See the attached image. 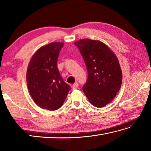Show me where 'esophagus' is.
Wrapping results in <instances>:
<instances>
[{
    "label": "esophagus",
    "instance_id": "34e87169",
    "mask_svg": "<svg viewBox=\"0 0 151 151\" xmlns=\"http://www.w3.org/2000/svg\"><path fill=\"white\" fill-rule=\"evenodd\" d=\"M72 88H73V89H77V88H78V83H75V84H74L72 86Z\"/></svg>",
    "mask_w": 151,
    "mask_h": 151
}]
</instances>
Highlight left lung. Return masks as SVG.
I'll return each instance as SVG.
<instances>
[{"mask_svg": "<svg viewBox=\"0 0 151 151\" xmlns=\"http://www.w3.org/2000/svg\"><path fill=\"white\" fill-rule=\"evenodd\" d=\"M74 43L78 48L88 72L83 91L93 106L104 107L115 97L121 86L123 75L117 58L101 41L82 39Z\"/></svg>", "mask_w": 151, "mask_h": 151, "instance_id": "left-lung-1", "label": "left lung"}]
</instances>
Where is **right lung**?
<instances>
[{"instance_id":"obj_1","label":"right lung","mask_w":151,"mask_h":151,"mask_svg":"<svg viewBox=\"0 0 151 151\" xmlns=\"http://www.w3.org/2000/svg\"><path fill=\"white\" fill-rule=\"evenodd\" d=\"M63 45L52 42L40 47L32 57L27 69V82L32 98L38 106L50 111L62 106L70 89L57 67Z\"/></svg>"}]
</instances>
